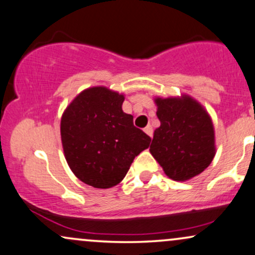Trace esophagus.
Returning <instances> with one entry per match:
<instances>
[{"mask_svg":"<svg viewBox=\"0 0 255 255\" xmlns=\"http://www.w3.org/2000/svg\"><path fill=\"white\" fill-rule=\"evenodd\" d=\"M144 130H145V133L147 134L148 136H151V137L153 136V129H152V127H151L150 125H148V126H146V127L144 128Z\"/></svg>","mask_w":255,"mask_h":255,"instance_id":"esophagus-1","label":"esophagus"}]
</instances>
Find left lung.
<instances>
[{"instance_id":"8db88e82","label":"left lung","mask_w":255,"mask_h":255,"mask_svg":"<svg viewBox=\"0 0 255 255\" xmlns=\"http://www.w3.org/2000/svg\"><path fill=\"white\" fill-rule=\"evenodd\" d=\"M157 118L150 152L163 170L175 181H186L201 174L216 153L215 130L209 114L197 101L157 98Z\"/></svg>"}]
</instances>
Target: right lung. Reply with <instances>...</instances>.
<instances>
[{
	"label": "right lung",
	"instance_id": "add662e5",
	"mask_svg": "<svg viewBox=\"0 0 255 255\" xmlns=\"http://www.w3.org/2000/svg\"><path fill=\"white\" fill-rule=\"evenodd\" d=\"M124 95L103 86L83 91L61 119L67 163L79 180L95 188H110L124 180L134 158L151 137L122 110Z\"/></svg>",
	"mask_w": 255,
	"mask_h": 255
}]
</instances>
